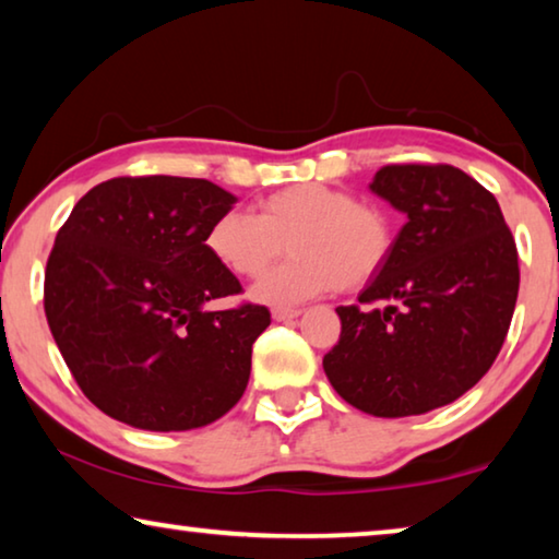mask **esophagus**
<instances>
[{
    "instance_id": "esophagus-1",
    "label": "esophagus",
    "mask_w": 559,
    "mask_h": 559,
    "mask_svg": "<svg viewBox=\"0 0 559 559\" xmlns=\"http://www.w3.org/2000/svg\"><path fill=\"white\" fill-rule=\"evenodd\" d=\"M273 319L276 321H290V319H298V316H301V308H283V306H278V308H273Z\"/></svg>"
}]
</instances>
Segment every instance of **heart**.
I'll return each instance as SVG.
<instances>
[{"instance_id": "b5f03b06", "label": "heart", "mask_w": 559, "mask_h": 559, "mask_svg": "<svg viewBox=\"0 0 559 559\" xmlns=\"http://www.w3.org/2000/svg\"><path fill=\"white\" fill-rule=\"evenodd\" d=\"M286 243L294 255L258 283L255 301L294 306L336 286H366L389 261L394 223L384 207L348 190L301 182L258 200V215L221 213L205 233L211 255L240 278L269 271Z\"/></svg>"}]
</instances>
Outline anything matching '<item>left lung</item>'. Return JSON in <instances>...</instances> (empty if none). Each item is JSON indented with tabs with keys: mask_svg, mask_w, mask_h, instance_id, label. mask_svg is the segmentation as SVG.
I'll return each mask as SVG.
<instances>
[{
	"mask_svg": "<svg viewBox=\"0 0 559 559\" xmlns=\"http://www.w3.org/2000/svg\"><path fill=\"white\" fill-rule=\"evenodd\" d=\"M369 188L406 223L361 306L336 308L323 371L364 414H427L495 364L518 304V246L497 198L452 165H386Z\"/></svg>",
	"mask_w": 559,
	"mask_h": 559,
	"instance_id": "1",
	"label": "left lung"
}]
</instances>
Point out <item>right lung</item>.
<instances>
[{"label":"right lung","instance_id":"right-lung-1","mask_svg":"<svg viewBox=\"0 0 559 559\" xmlns=\"http://www.w3.org/2000/svg\"><path fill=\"white\" fill-rule=\"evenodd\" d=\"M236 195L203 178L105 180L55 238L45 313L74 381L99 412L147 431L205 427L251 377L265 306L207 311L240 283L205 246Z\"/></svg>","mask_w":559,"mask_h":559}]
</instances>
